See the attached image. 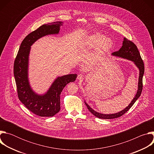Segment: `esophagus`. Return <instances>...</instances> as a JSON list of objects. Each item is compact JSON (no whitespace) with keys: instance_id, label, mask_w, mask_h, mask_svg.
Segmentation results:
<instances>
[{"instance_id":"1","label":"esophagus","mask_w":154,"mask_h":154,"mask_svg":"<svg viewBox=\"0 0 154 154\" xmlns=\"http://www.w3.org/2000/svg\"><path fill=\"white\" fill-rule=\"evenodd\" d=\"M84 78H85V75L82 74H79L77 76V79L79 80H80V81H82L84 80Z\"/></svg>"}]
</instances>
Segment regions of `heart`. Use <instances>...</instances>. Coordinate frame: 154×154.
Instances as JSON below:
<instances>
[{
	"mask_svg": "<svg viewBox=\"0 0 154 154\" xmlns=\"http://www.w3.org/2000/svg\"><path fill=\"white\" fill-rule=\"evenodd\" d=\"M82 47L88 49L97 48L99 53H104L112 48L113 42L109 38L105 37L104 35L96 33L85 38L82 42Z\"/></svg>",
	"mask_w": 154,
	"mask_h": 154,
	"instance_id": "b5f03b06",
	"label": "heart"
}]
</instances>
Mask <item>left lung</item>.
<instances>
[{"label":"left lung","instance_id":"8db88e82","mask_svg":"<svg viewBox=\"0 0 154 154\" xmlns=\"http://www.w3.org/2000/svg\"><path fill=\"white\" fill-rule=\"evenodd\" d=\"M112 55L118 57L119 58L127 59L128 60L133 61L135 64L136 66L139 69V78H138V90L137 93L134 97V98L131 101L129 105L125 107L124 109L119 112L113 113V114H103L101 113H99L90 107V106L85 101V103L89 111L96 117L100 119H110L119 118L122 116L125 113H126L128 109L132 106L134 103L137 101V100L140 97L141 91L143 90V77L144 73V66L143 60L141 57L140 54L138 50V48L135 44L131 42V41L128 40L126 38H124L122 42V46L121 49L116 52H115L112 54Z\"/></svg>","mask_w":154,"mask_h":154}]
</instances>
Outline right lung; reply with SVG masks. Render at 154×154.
I'll use <instances>...</instances> for the list:
<instances>
[{
  "label": "right lung",
  "instance_id": "add662e5",
  "mask_svg": "<svg viewBox=\"0 0 154 154\" xmlns=\"http://www.w3.org/2000/svg\"><path fill=\"white\" fill-rule=\"evenodd\" d=\"M62 25V22H54L42 25L29 34L22 42L14 63V76L19 100L30 112L41 117H51L59 112L61 91L77 77L75 74L58 77L43 94H37L30 85L29 63L31 46L43 36L58 34Z\"/></svg>",
  "mask_w": 154,
  "mask_h": 154
}]
</instances>
